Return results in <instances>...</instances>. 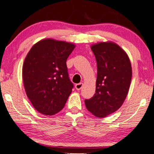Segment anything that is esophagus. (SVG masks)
Masks as SVG:
<instances>
[{
  "mask_svg": "<svg viewBox=\"0 0 154 154\" xmlns=\"http://www.w3.org/2000/svg\"><path fill=\"white\" fill-rule=\"evenodd\" d=\"M83 86V83H78L77 84V85H75V89H77V90H80V89H82V87Z\"/></svg>",
  "mask_w": 154,
  "mask_h": 154,
  "instance_id": "34e87169",
  "label": "esophagus"
}]
</instances>
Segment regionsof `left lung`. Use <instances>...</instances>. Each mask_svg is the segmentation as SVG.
<instances>
[{
	"label": "left lung",
	"instance_id": "obj_1",
	"mask_svg": "<svg viewBox=\"0 0 154 154\" xmlns=\"http://www.w3.org/2000/svg\"><path fill=\"white\" fill-rule=\"evenodd\" d=\"M91 49L97 65L96 92L85 102L93 115L104 118L123 104L131 84V65L126 52L115 42H98Z\"/></svg>",
	"mask_w": 154,
	"mask_h": 154
}]
</instances>
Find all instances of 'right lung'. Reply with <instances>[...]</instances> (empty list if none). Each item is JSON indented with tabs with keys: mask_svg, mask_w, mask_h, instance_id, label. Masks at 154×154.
I'll list each match as a JSON object with an SVG mask.
<instances>
[{
	"mask_svg": "<svg viewBox=\"0 0 154 154\" xmlns=\"http://www.w3.org/2000/svg\"><path fill=\"white\" fill-rule=\"evenodd\" d=\"M75 45L47 38L36 42L25 57L23 79L27 97L33 107L52 116L65 106L73 84L66 61Z\"/></svg>",
	"mask_w": 154,
	"mask_h": 154,
	"instance_id": "add662e5",
	"label": "right lung"
}]
</instances>
